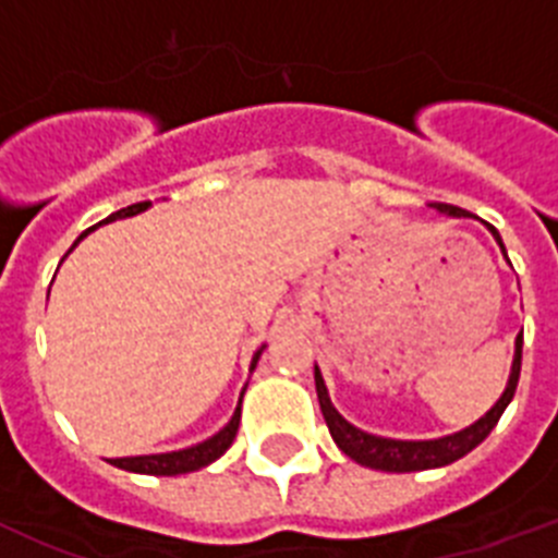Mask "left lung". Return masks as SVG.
Wrapping results in <instances>:
<instances>
[{"instance_id": "8db88e82", "label": "left lung", "mask_w": 558, "mask_h": 558, "mask_svg": "<svg viewBox=\"0 0 558 558\" xmlns=\"http://www.w3.org/2000/svg\"><path fill=\"white\" fill-rule=\"evenodd\" d=\"M436 210L448 214V217H470L466 210L456 208V205L436 203ZM489 233L495 235V242L500 244V250L506 247L500 242V233L489 225ZM520 361H523V333L517 336L514 341V361H511V375L506 391L500 395V400L481 416L478 423H473L470 428L459 430V434L441 436V439H423V441H409V439H386V436L366 434V430L350 425L339 411L333 409L328 398V389H325L323 373L319 366H314V380H316V398H319V409H323L325 423H328L330 436L339 445V450L344 456H350L353 461H359L361 466H373V470H384V473H416V470H434V466H445L459 461L461 456H466L473 448H478L481 441L492 434V428L498 425L500 414L506 411V405L511 403L517 391V380H520Z\"/></svg>"}]
</instances>
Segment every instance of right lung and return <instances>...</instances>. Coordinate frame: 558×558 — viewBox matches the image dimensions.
Masks as SVG:
<instances>
[{"instance_id": "1", "label": "right lung", "mask_w": 558, "mask_h": 558, "mask_svg": "<svg viewBox=\"0 0 558 558\" xmlns=\"http://www.w3.org/2000/svg\"><path fill=\"white\" fill-rule=\"evenodd\" d=\"M153 203H135V205H128V208L117 210V214H110L105 222H113V219H124V217H135V214H142V210H147ZM102 225V222H99ZM94 230V228H92ZM92 230H85L80 239H85V235L92 233ZM77 242L72 244V250L77 247ZM69 250V253H72ZM264 350V348H260ZM260 350L253 355V364H250V369H255V364H258L260 359ZM244 395V391H242ZM239 420H242V400H239V405H235V414L230 416V423L225 425L219 434H214L210 439L199 441V445H194V448H185V450H172V453H155V456H130V459H110V464L113 466H122V470H128V473H144V475H183V473H194V470H199V466H208L210 461H217L219 456L225 453V450L233 445L235 439V430H239Z\"/></svg>"}]
</instances>
